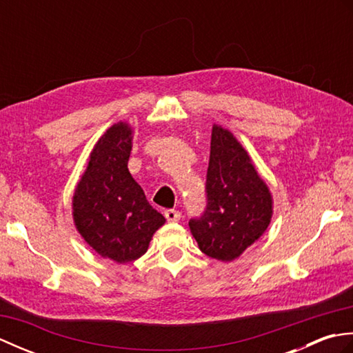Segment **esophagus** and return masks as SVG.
<instances>
[{"label": "esophagus", "instance_id": "34e87169", "mask_svg": "<svg viewBox=\"0 0 353 353\" xmlns=\"http://www.w3.org/2000/svg\"><path fill=\"white\" fill-rule=\"evenodd\" d=\"M163 215H165V219H167L170 223H176V221L181 220V216H182V214L179 212V211H176V209H167V211L163 212Z\"/></svg>", "mask_w": 353, "mask_h": 353}]
</instances>
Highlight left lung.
Here are the masks:
<instances>
[{
  "mask_svg": "<svg viewBox=\"0 0 353 353\" xmlns=\"http://www.w3.org/2000/svg\"><path fill=\"white\" fill-rule=\"evenodd\" d=\"M206 192V211L190 221L191 234L209 258L230 262L264 235L273 196L241 142L220 124L212 125Z\"/></svg>",
  "mask_w": 353,
  "mask_h": 353,
  "instance_id": "1",
  "label": "left lung"
}]
</instances>
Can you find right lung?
<instances>
[{
    "label": "right lung",
    "mask_w": 353,
    "mask_h": 353,
    "mask_svg": "<svg viewBox=\"0 0 353 353\" xmlns=\"http://www.w3.org/2000/svg\"><path fill=\"white\" fill-rule=\"evenodd\" d=\"M132 145L129 123L110 125L95 142L72 196L77 232L101 258L118 264L141 258L165 224L127 168Z\"/></svg>",
    "instance_id": "right-lung-1"
}]
</instances>
